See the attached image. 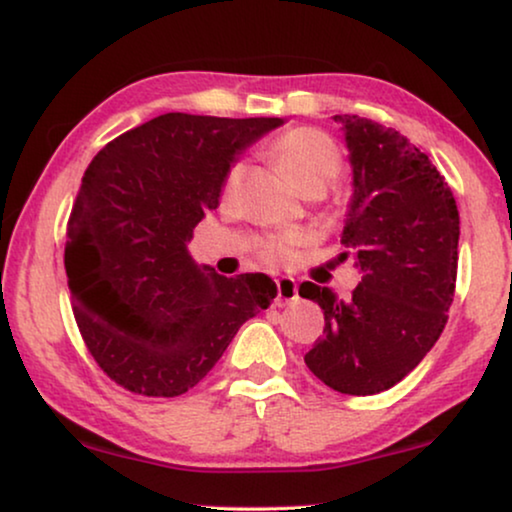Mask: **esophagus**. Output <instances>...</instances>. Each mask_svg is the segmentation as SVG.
<instances>
[{
    "label": "esophagus",
    "instance_id": "obj_1",
    "mask_svg": "<svg viewBox=\"0 0 512 512\" xmlns=\"http://www.w3.org/2000/svg\"><path fill=\"white\" fill-rule=\"evenodd\" d=\"M277 305H293L298 300V286L291 277H279L277 279Z\"/></svg>",
    "mask_w": 512,
    "mask_h": 512
}]
</instances>
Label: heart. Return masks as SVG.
Returning <instances> with one entry per match:
<instances>
[{"instance_id": "heart-1", "label": "heart", "mask_w": 512, "mask_h": 512, "mask_svg": "<svg viewBox=\"0 0 512 512\" xmlns=\"http://www.w3.org/2000/svg\"><path fill=\"white\" fill-rule=\"evenodd\" d=\"M265 153L275 160L298 191H321L338 181L342 151L326 132L314 128H291L272 139ZM242 167L233 165L223 177V198H230L240 184ZM291 251V237H272L261 244L268 261H284Z\"/></svg>"}]
</instances>
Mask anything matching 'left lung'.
Instances as JSON below:
<instances>
[{"mask_svg":"<svg viewBox=\"0 0 512 512\" xmlns=\"http://www.w3.org/2000/svg\"><path fill=\"white\" fill-rule=\"evenodd\" d=\"M333 118L352 163L340 242L354 251L361 282L345 300L328 286L300 284L326 319L305 363L340 394L370 396L401 382L443 333L457 284L459 212L443 174L408 137L370 118Z\"/></svg>","mask_w":512,"mask_h":512,"instance_id":"1","label":"left lung"}]
</instances>
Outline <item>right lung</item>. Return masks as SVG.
Here are the masks:
<instances>
[{
    "instance_id": "add662e5",
    "label": "right lung",
    "mask_w": 512,
    "mask_h": 512,
    "mask_svg": "<svg viewBox=\"0 0 512 512\" xmlns=\"http://www.w3.org/2000/svg\"><path fill=\"white\" fill-rule=\"evenodd\" d=\"M284 118L163 114L123 132L83 174L67 223L74 317L104 373L132 394L181 396L268 310L263 272L223 277L188 254L237 156Z\"/></svg>"
}]
</instances>
